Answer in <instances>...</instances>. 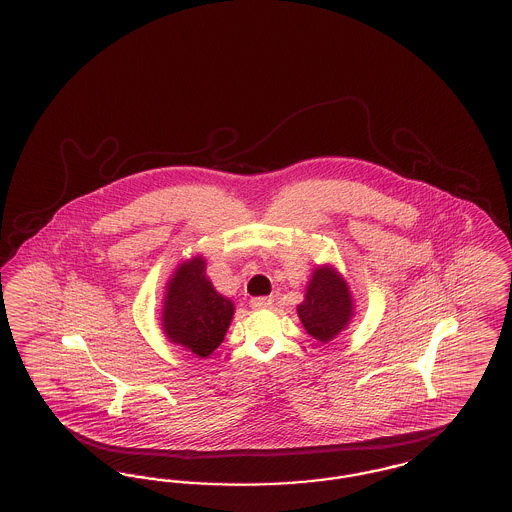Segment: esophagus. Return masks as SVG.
Wrapping results in <instances>:
<instances>
[{
  "label": "esophagus",
  "mask_w": 512,
  "mask_h": 512,
  "mask_svg": "<svg viewBox=\"0 0 512 512\" xmlns=\"http://www.w3.org/2000/svg\"><path fill=\"white\" fill-rule=\"evenodd\" d=\"M272 303H274L272 297H253L251 299L253 309H268V307H272Z\"/></svg>",
  "instance_id": "1"
}]
</instances>
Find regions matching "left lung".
<instances>
[{
  "label": "left lung",
  "instance_id": "8db88e82",
  "mask_svg": "<svg viewBox=\"0 0 512 512\" xmlns=\"http://www.w3.org/2000/svg\"><path fill=\"white\" fill-rule=\"evenodd\" d=\"M297 315L307 334L328 343L347 328L355 315L353 297L340 272L330 265L315 268Z\"/></svg>",
  "mask_w": 512,
  "mask_h": 512
}]
</instances>
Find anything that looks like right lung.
<instances>
[{"label":"right lung","instance_id":"add662e5","mask_svg":"<svg viewBox=\"0 0 512 512\" xmlns=\"http://www.w3.org/2000/svg\"><path fill=\"white\" fill-rule=\"evenodd\" d=\"M232 315L234 303L213 288L203 257L176 267L163 303V330L172 343L205 359L224 340Z\"/></svg>","mask_w":512,"mask_h":512}]
</instances>
